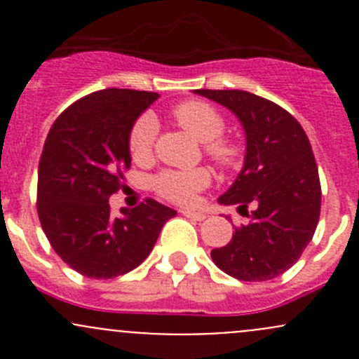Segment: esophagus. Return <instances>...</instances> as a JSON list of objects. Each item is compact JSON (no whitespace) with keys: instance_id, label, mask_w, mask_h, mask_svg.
<instances>
[{"instance_id":"1","label":"esophagus","mask_w":359,"mask_h":359,"mask_svg":"<svg viewBox=\"0 0 359 359\" xmlns=\"http://www.w3.org/2000/svg\"><path fill=\"white\" fill-rule=\"evenodd\" d=\"M184 217H187V219L191 220H198V222H201V220H205V213H200V212H191V210H182Z\"/></svg>"}]
</instances>
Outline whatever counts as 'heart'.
Instances as JSON below:
<instances>
[{"instance_id": "heart-1", "label": "heart", "mask_w": 359, "mask_h": 359, "mask_svg": "<svg viewBox=\"0 0 359 359\" xmlns=\"http://www.w3.org/2000/svg\"><path fill=\"white\" fill-rule=\"evenodd\" d=\"M175 121L196 140L203 142L206 156L219 168L234 170L240 166L243 151L233 139L222 137L226 121L222 114L203 100H187L173 109ZM156 123L151 116H142L130 132V154L135 161L149 158L153 153ZM210 184V173L205 168L165 170L154 177L153 187L159 196L180 205H191L198 193Z\"/></svg>"}]
</instances>
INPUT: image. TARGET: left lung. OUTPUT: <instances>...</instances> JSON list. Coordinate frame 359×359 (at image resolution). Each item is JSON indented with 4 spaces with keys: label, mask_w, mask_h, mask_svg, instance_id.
<instances>
[{
    "label": "left lung",
    "mask_w": 359,
    "mask_h": 359,
    "mask_svg": "<svg viewBox=\"0 0 359 359\" xmlns=\"http://www.w3.org/2000/svg\"><path fill=\"white\" fill-rule=\"evenodd\" d=\"M238 116L247 135L245 165L219 198L253 206L248 226L234 227L226 247L212 250L219 269L241 281H267L290 269L313 240L321 186L313 147L300 123L278 104L243 90H196Z\"/></svg>",
    "instance_id": "obj_1"
}]
</instances>
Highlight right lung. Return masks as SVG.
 <instances>
[{
	"label": "right lung",
	"instance_id": "add662e5",
	"mask_svg": "<svg viewBox=\"0 0 359 359\" xmlns=\"http://www.w3.org/2000/svg\"><path fill=\"white\" fill-rule=\"evenodd\" d=\"M154 92L106 88L76 100L50 128L38 168V217L57 255L76 273L111 280L135 269L175 210L147 198L123 217L109 198L130 168V132Z\"/></svg>",
	"mask_w": 359,
	"mask_h": 359
}]
</instances>
